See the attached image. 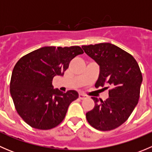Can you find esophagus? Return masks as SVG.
Masks as SVG:
<instances>
[{"mask_svg":"<svg viewBox=\"0 0 152 152\" xmlns=\"http://www.w3.org/2000/svg\"><path fill=\"white\" fill-rule=\"evenodd\" d=\"M79 99H85L86 97H87V96H86V95H85V94H83V93H79Z\"/></svg>","mask_w":152,"mask_h":152,"instance_id":"34e87169","label":"esophagus"}]
</instances>
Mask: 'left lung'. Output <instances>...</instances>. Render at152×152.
I'll use <instances>...</instances> for the list:
<instances>
[{
    "label": "left lung",
    "instance_id": "8db88e82",
    "mask_svg": "<svg viewBox=\"0 0 152 152\" xmlns=\"http://www.w3.org/2000/svg\"><path fill=\"white\" fill-rule=\"evenodd\" d=\"M82 48L100 67L96 87L110 86L109 98L104 102L92 97L95 107L86 113L87 120L96 129H114L129 118L138 103L142 82L140 67L131 54L113 44L104 42Z\"/></svg>",
    "mask_w": 152,
    "mask_h": 152
}]
</instances>
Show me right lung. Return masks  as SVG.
<instances>
[{
    "label": "right lung",
    "instance_id": "1",
    "mask_svg": "<svg viewBox=\"0 0 152 152\" xmlns=\"http://www.w3.org/2000/svg\"><path fill=\"white\" fill-rule=\"evenodd\" d=\"M83 53L79 46H45L19 59L12 73L10 93L17 112L26 123L46 130L63 121L69 105L79 98V93L53 89L52 81L56 75L63 76L71 59Z\"/></svg>",
    "mask_w": 152,
    "mask_h": 152
}]
</instances>
